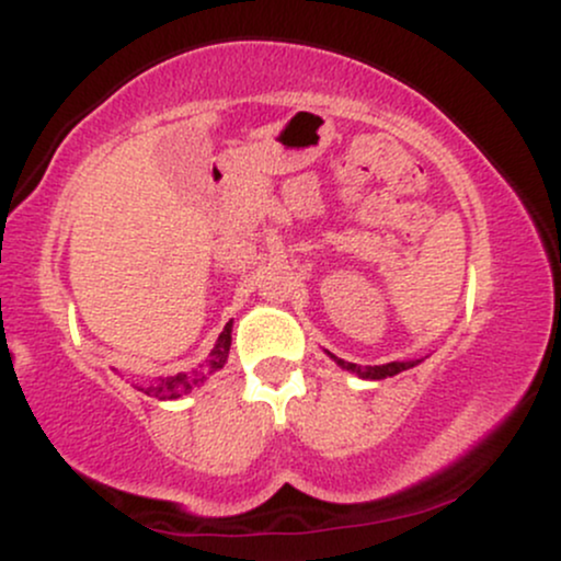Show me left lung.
<instances>
[{
    "label": "left lung",
    "mask_w": 561,
    "mask_h": 561,
    "mask_svg": "<svg viewBox=\"0 0 561 561\" xmlns=\"http://www.w3.org/2000/svg\"><path fill=\"white\" fill-rule=\"evenodd\" d=\"M334 362H337L347 371H356V375L364 377V379H385V377H392V375H398V371L411 369V366L420 364V362H390V364H382V366H366V369H362V366L347 364V362H343V358H334Z\"/></svg>",
    "instance_id": "8db88e82"
}]
</instances>
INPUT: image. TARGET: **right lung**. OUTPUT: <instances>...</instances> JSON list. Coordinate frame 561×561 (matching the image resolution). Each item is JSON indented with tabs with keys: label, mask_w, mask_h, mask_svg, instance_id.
Returning <instances> with one entry per match:
<instances>
[{
	"label": "right lung",
	"mask_w": 561,
	"mask_h": 561,
	"mask_svg": "<svg viewBox=\"0 0 561 561\" xmlns=\"http://www.w3.org/2000/svg\"><path fill=\"white\" fill-rule=\"evenodd\" d=\"M229 345H231V321L227 327H224V332L218 334L216 340V347L210 351L208 362H205V369H197V371H190V375H176V377H165L160 379L158 385H150V388H141L147 392V396L152 398H160V401H171V398H182L186 392H192L197 388V385L205 382V377L210 375V371H218L224 364H227L229 358Z\"/></svg>",
	"instance_id": "right-lung-1"
}]
</instances>
